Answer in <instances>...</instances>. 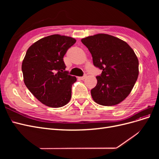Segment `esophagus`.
Here are the masks:
<instances>
[{"mask_svg": "<svg viewBox=\"0 0 159 159\" xmlns=\"http://www.w3.org/2000/svg\"><path fill=\"white\" fill-rule=\"evenodd\" d=\"M86 77H87V75L86 74H85L84 76H82V77H79V79H80V80H84Z\"/></svg>", "mask_w": 159, "mask_h": 159, "instance_id": "esophagus-1", "label": "esophagus"}]
</instances>
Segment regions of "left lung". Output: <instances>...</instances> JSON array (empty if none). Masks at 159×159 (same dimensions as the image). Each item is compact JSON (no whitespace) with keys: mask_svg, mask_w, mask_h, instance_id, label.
<instances>
[{"mask_svg":"<svg viewBox=\"0 0 159 159\" xmlns=\"http://www.w3.org/2000/svg\"><path fill=\"white\" fill-rule=\"evenodd\" d=\"M93 57L95 67L102 70L91 90L94 102L104 106L119 104L131 93L139 75V60L127 42L106 34L81 39Z\"/></svg>","mask_w":159,"mask_h":159,"instance_id":"obj_1","label":"left lung"}]
</instances>
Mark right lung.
<instances>
[{
    "instance_id": "right-lung-1",
    "label": "right lung",
    "mask_w": 159,
    "mask_h": 159,
    "mask_svg": "<svg viewBox=\"0 0 159 159\" xmlns=\"http://www.w3.org/2000/svg\"><path fill=\"white\" fill-rule=\"evenodd\" d=\"M76 40L54 34L41 38L28 49L22 64L24 82L33 95L50 107H61L71 97L77 79L68 75L63 57Z\"/></svg>"
}]
</instances>
